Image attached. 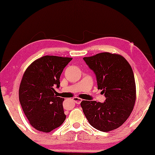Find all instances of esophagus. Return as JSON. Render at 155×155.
Instances as JSON below:
<instances>
[{
  "label": "esophagus",
  "mask_w": 155,
  "mask_h": 155,
  "mask_svg": "<svg viewBox=\"0 0 155 155\" xmlns=\"http://www.w3.org/2000/svg\"><path fill=\"white\" fill-rule=\"evenodd\" d=\"M73 101H75V102L77 104H80L81 103V101H82V99L79 98V97H74Z\"/></svg>",
  "instance_id": "34e87169"
}]
</instances>
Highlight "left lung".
I'll list each match as a JSON object with an SVG mask.
<instances>
[{
    "mask_svg": "<svg viewBox=\"0 0 155 155\" xmlns=\"http://www.w3.org/2000/svg\"><path fill=\"white\" fill-rule=\"evenodd\" d=\"M97 77L98 89L104 94V103L83 100L80 104L92 126L102 132L119 128L134 108L136 86L132 68L121 55L103 52L84 57Z\"/></svg>",
    "mask_w": 155,
    "mask_h": 155,
    "instance_id": "obj_1",
    "label": "left lung"
}]
</instances>
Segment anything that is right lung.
Segmentation results:
<instances>
[{"label": "right lung", "mask_w": 155, "mask_h": 155, "mask_svg": "<svg viewBox=\"0 0 155 155\" xmlns=\"http://www.w3.org/2000/svg\"><path fill=\"white\" fill-rule=\"evenodd\" d=\"M72 58L44 56L27 67L19 88V99L29 124L36 130L49 133L62 125L66 118L64 99L54 94L60 77Z\"/></svg>", "instance_id": "add662e5"}]
</instances>
